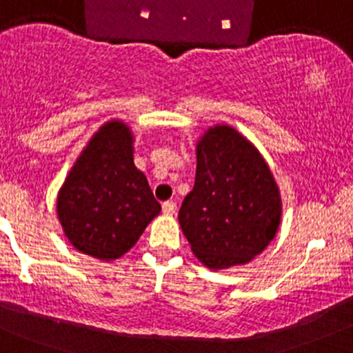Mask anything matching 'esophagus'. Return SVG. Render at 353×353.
Wrapping results in <instances>:
<instances>
[{"mask_svg":"<svg viewBox=\"0 0 353 353\" xmlns=\"http://www.w3.org/2000/svg\"><path fill=\"white\" fill-rule=\"evenodd\" d=\"M163 212L166 214V216H173V214L176 212V203L173 201H168L163 203Z\"/></svg>","mask_w":353,"mask_h":353,"instance_id":"1","label":"esophagus"}]
</instances>
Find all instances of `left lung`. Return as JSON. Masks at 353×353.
<instances>
[{
	"label": "left lung",
	"mask_w": 353,
	"mask_h": 353,
	"mask_svg": "<svg viewBox=\"0 0 353 353\" xmlns=\"http://www.w3.org/2000/svg\"><path fill=\"white\" fill-rule=\"evenodd\" d=\"M282 199L260 151L228 123L197 141L195 185L178 212L194 255L210 270L250 263L275 238Z\"/></svg>",
	"instance_id": "left-lung-1"
}]
</instances>
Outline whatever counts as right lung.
<instances>
[{
	"label": "right lung",
	"mask_w": 353,
	"mask_h": 353,
	"mask_svg": "<svg viewBox=\"0 0 353 353\" xmlns=\"http://www.w3.org/2000/svg\"><path fill=\"white\" fill-rule=\"evenodd\" d=\"M134 136L122 121L100 127L57 194V219L78 252L117 260L161 212L143 172L134 165Z\"/></svg>",
	"instance_id": "add662e5"
}]
</instances>
